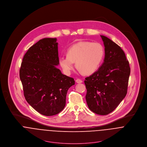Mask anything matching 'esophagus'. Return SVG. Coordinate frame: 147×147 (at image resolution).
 I'll use <instances>...</instances> for the list:
<instances>
[{
	"instance_id": "esophagus-1",
	"label": "esophagus",
	"mask_w": 147,
	"mask_h": 147,
	"mask_svg": "<svg viewBox=\"0 0 147 147\" xmlns=\"http://www.w3.org/2000/svg\"><path fill=\"white\" fill-rule=\"evenodd\" d=\"M76 82L77 83H83V81L82 80L79 79H78L76 80Z\"/></svg>"
}]
</instances>
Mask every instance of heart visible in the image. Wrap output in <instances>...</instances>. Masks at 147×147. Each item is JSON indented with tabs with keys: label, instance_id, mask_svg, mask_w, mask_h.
<instances>
[{
	"label": "heart",
	"instance_id": "1",
	"mask_svg": "<svg viewBox=\"0 0 147 147\" xmlns=\"http://www.w3.org/2000/svg\"><path fill=\"white\" fill-rule=\"evenodd\" d=\"M104 56V49L98 42L80 41L71 47L67 51V57L59 59V64L64 72L69 74L76 67L84 75H90L99 68Z\"/></svg>",
	"mask_w": 147,
	"mask_h": 147
}]
</instances>
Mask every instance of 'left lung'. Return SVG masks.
Here are the masks:
<instances>
[{
	"label": "left lung",
	"instance_id": "1",
	"mask_svg": "<svg viewBox=\"0 0 147 147\" xmlns=\"http://www.w3.org/2000/svg\"><path fill=\"white\" fill-rule=\"evenodd\" d=\"M101 37L105 46L104 62L97 71L85 78L84 83L89 109L105 115L114 111L125 97L130 67L121 47L104 36Z\"/></svg>",
	"mask_w": 147,
	"mask_h": 147
}]
</instances>
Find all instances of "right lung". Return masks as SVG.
I'll return each mask as SVG.
<instances>
[{
	"mask_svg": "<svg viewBox=\"0 0 147 147\" xmlns=\"http://www.w3.org/2000/svg\"><path fill=\"white\" fill-rule=\"evenodd\" d=\"M57 38H45L31 46L22 59L20 69L24 95L28 103L45 116L59 113L65 105L72 78L62 74Z\"/></svg>",
	"mask_w": 147,
	"mask_h": 147,
	"instance_id": "obj_1",
	"label": "right lung"
}]
</instances>
